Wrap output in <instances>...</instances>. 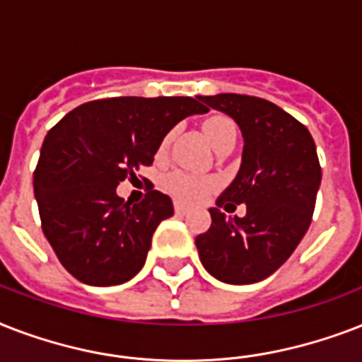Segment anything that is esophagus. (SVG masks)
<instances>
[{
	"label": "esophagus",
	"mask_w": 362,
	"mask_h": 362,
	"mask_svg": "<svg viewBox=\"0 0 362 362\" xmlns=\"http://www.w3.org/2000/svg\"><path fill=\"white\" fill-rule=\"evenodd\" d=\"M175 212L178 216H184V214H187V212H189V209H187V206H184L182 203H175Z\"/></svg>",
	"instance_id": "34e87169"
}]
</instances>
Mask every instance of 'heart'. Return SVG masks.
Returning <instances> with one entry per match:
<instances>
[{"label":"heart","mask_w":362,"mask_h":362,"mask_svg":"<svg viewBox=\"0 0 362 362\" xmlns=\"http://www.w3.org/2000/svg\"><path fill=\"white\" fill-rule=\"evenodd\" d=\"M203 131L214 148L220 146L221 142H226L227 139H237V125L229 116L223 115H214L206 118L203 124ZM170 139H173V133H167L163 136V141L159 142V156L167 153L170 146ZM165 187L173 197H176L182 203H197V201H203L206 195L214 192L218 187V180L212 178V176L175 170V173L165 176Z\"/></svg>","instance_id":"heart-1"}]
</instances>
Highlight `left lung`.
Masks as SVG:
<instances>
[{
  "mask_svg": "<svg viewBox=\"0 0 362 362\" xmlns=\"http://www.w3.org/2000/svg\"><path fill=\"white\" fill-rule=\"evenodd\" d=\"M199 99L231 116L244 139L238 175L210 209L209 231L195 238L199 259L220 281L255 284L280 269L308 231L321 184L315 142L300 122L267 99L240 93ZM240 202L247 204L244 218L221 212Z\"/></svg>",
  "mask_w": 362,
  "mask_h": 362,
  "instance_id": "left-lung-1",
  "label": "left lung"
}]
</instances>
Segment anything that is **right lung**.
I'll use <instances>...</instances> for the list:
<instances>
[{
  "label": "right lung",
  "mask_w": 362,
  "mask_h": 362,
  "mask_svg": "<svg viewBox=\"0 0 362 362\" xmlns=\"http://www.w3.org/2000/svg\"><path fill=\"white\" fill-rule=\"evenodd\" d=\"M206 107L193 98H109L65 115L42 142L33 173L41 227L59 263L88 286H118L142 269L152 235L175 214L150 189L125 203L116 187L152 165L159 142Z\"/></svg>",
  "instance_id": "add662e5"
}]
</instances>
